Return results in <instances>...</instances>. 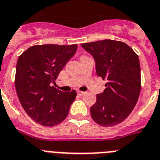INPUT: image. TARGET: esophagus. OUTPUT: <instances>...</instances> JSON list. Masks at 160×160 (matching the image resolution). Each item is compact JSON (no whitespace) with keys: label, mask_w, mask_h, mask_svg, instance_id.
<instances>
[{"label":"esophagus","mask_w":160,"mask_h":160,"mask_svg":"<svg viewBox=\"0 0 160 160\" xmlns=\"http://www.w3.org/2000/svg\"><path fill=\"white\" fill-rule=\"evenodd\" d=\"M77 94H78L79 96H83L85 94V92H84L80 91V90H77Z\"/></svg>","instance_id":"obj_1"}]
</instances>
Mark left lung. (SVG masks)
I'll list each match as a JSON object with an SVG mask.
<instances>
[{"label":"left lung","mask_w":160,"mask_h":160,"mask_svg":"<svg viewBox=\"0 0 160 160\" xmlns=\"http://www.w3.org/2000/svg\"><path fill=\"white\" fill-rule=\"evenodd\" d=\"M93 56L97 74L107 83L90 108L92 118L101 126L122 122L134 109L141 91L138 55L123 42L105 39L82 43Z\"/></svg>","instance_id":"obj_1"}]
</instances>
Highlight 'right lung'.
<instances>
[{"mask_svg": "<svg viewBox=\"0 0 160 160\" xmlns=\"http://www.w3.org/2000/svg\"><path fill=\"white\" fill-rule=\"evenodd\" d=\"M77 45L45 44L30 47L19 56L15 88L22 106L34 122L44 126L59 124L67 118L76 92L51 86L76 53Z\"/></svg>", "mask_w": 160, "mask_h": 160, "instance_id": "obj_1", "label": "right lung"}]
</instances>
